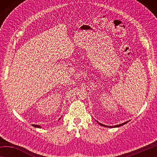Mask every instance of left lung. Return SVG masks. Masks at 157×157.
Wrapping results in <instances>:
<instances>
[{"mask_svg": "<svg viewBox=\"0 0 157 157\" xmlns=\"http://www.w3.org/2000/svg\"><path fill=\"white\" fill-rule=\"evenodd\" d=\"M129 121H127V122H125V123H122V124H116V125H114V126H108V125H105V124H102V123H98V122L97 121V123L100 124V125H101V126H103V127H109V128H113V127H121V126H122V125H124V124H126V123H128Z\"/></svg>", "mask_w": 157, "mask_h": 157, "instance_id": "8db88e82", "label": "left lung"}]
</instances>
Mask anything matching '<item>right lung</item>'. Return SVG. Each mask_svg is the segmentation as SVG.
<instances>
[{
    "mask_svg": "<svg viewBox=\"0 0 157 157\" xmlns=\"http://www.w3.org/2000/svg\"><path fill=\"white\" fill-rule=\"evenodd\" d=\"M61 118H62V117H61ZM61 118H59V120H60ZM33 127H37V128H40V127H41V126L38 125V124H33Z\"/></svg>",
    "mask_w": 157,
    "mask_h": 157,
    "instance_id": "right-lung-1",
    "label": "right lung"
}]
</instances>
